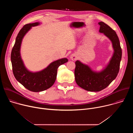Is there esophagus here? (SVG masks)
<instances>
[{
	"mask_svg": "<svg viewBox=\"0 0 133 133\" xmlns=\"http://www.w3.org/2000/svg\"><path fill=\"white\" fill-rule=\"evenodd\" d=\"M70 59L72 60V61H76L77 59V55L76 54H72L70 55Z\"/></svg>",
	"mask_w": 133,
	"mask_h": 133,
	"instance_id": "34e87169",
	"label": "esophagus"
}]
</instances>
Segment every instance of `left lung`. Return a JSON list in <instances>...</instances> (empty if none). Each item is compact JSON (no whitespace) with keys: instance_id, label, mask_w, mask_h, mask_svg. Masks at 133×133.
Here are the masks:
<instances>
[{"instance_id":"obj_1","label":"left lung","mask_w":133,"mask_h":133,"mask_svg":"<svg viewBox=\"0 0 133 133\" xmlns=\"http://www.w3.org/2000/svg\"><path fill=\"white\" fill-rule=\"evenodd\" d=\"M99 31L103 33L111 41L114 49L112 58L108 66L101 72L93 71L87 65L79 61L75 62V81L81 88L89 91H99L106 88L118 74L122 51L116 32L108 25L101 22Z\"/></svg>"}]
</instances>
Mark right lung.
I'll return each instance as SVG.
<instances>
[{
	"label": "right lung",
	"instance_id": "obj_1",
	"mask_svg": "<svg viewBox=\"0 0 133 133\" xmlns=\"http://www.w3.org/2000/svg\"><path fill=\"white\" fill-rule=\"evenodd\" d=\"M38 25L39 23L37 22L24 26L16 37L11 52L12 71L15 78L26 89L34 92L44 91L51 87L56 81L58 68L68 61L67 58L56 61L44 70L37 72H30L26 68L20 54L22 39L31 27Z\"/></svg>",
	"mask_w": 133,
	"mask_h": 133
}]
</instances>
